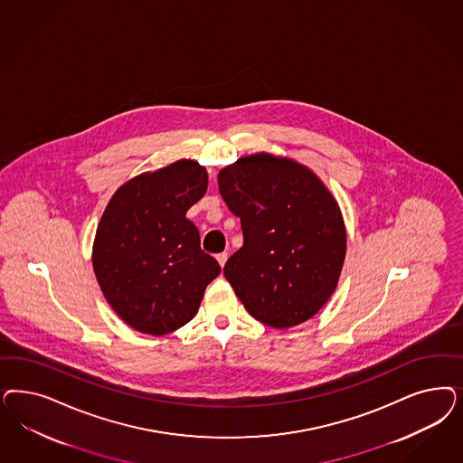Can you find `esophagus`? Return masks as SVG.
<instances>
[{
	"label": "esophagus",
	"mask_w": 463,
	"mask_h": 463,
	"mask_svg": "<svg viewBox=\"0 0 463 463\" xmlns=\"http://www.w3.org/2000/svg\"><path fill=\"white\" fill-rule=\"evenodd\" d=\"M216 260L220 262V266L224 268V264H226V260H228V254L226 252H222V254L216 255Z\"/></svg>",
	"instance_id": "1"
}]
</instances>
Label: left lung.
<instances>
[{
	"mask_svg": "<svg viewBox=\"0 0 463 463\" xmlns=\"http://www.w3.org/2000/svg\"><path fill=\"white\" fill-rule=\"evenodd\" d=\"M220 193L239 216L241 249L224 264L247 312L269 327H295L334 293L345 228L335 199L307 166L257 153L218 175Z\"/></svg>",
	"mask_w": 463,
	"mask_h": 463,
	"instance_id": "obj_1",
	"label": "left lung"
}]
</instances>
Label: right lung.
<instances>
[{
	"instance_id": "right-lung-1",
	"label": "right lung",
	"mask_w": 463,
	"mask_h": 463,
	"mask_svg": "<svg viewBox=\"0 0 463 463\" xmlns=\"http://www.w3.org/2000/svg\"><path fill=\"white\" fill-rule=\"evenodd\" d=\"M206 189V168L180 160L126 182L105 208L93 270L114 312L143 334L165 335L191 322L222 272L185 218Z\"/></svg>"
}]
</instances>
